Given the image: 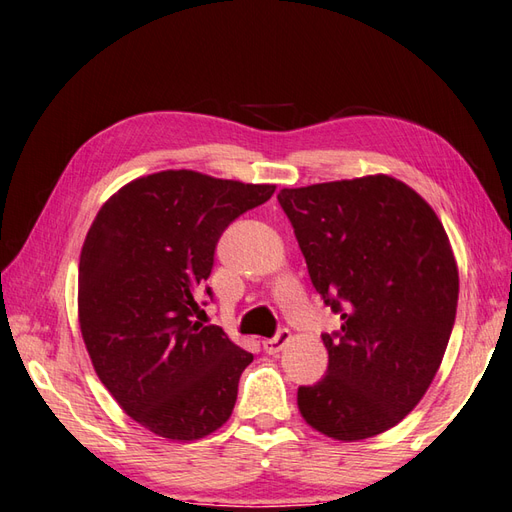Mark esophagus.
Listing matches in <instances>:
<instances>
[{"label": "esophagus", "instance_id": "esophagus-1", "mask_svg": "<svg viewBox=\"0 0 512 512\" xmlns=\"http://www.w3.org/2000/svg\"><path fill=\"white\" fill-rule=\"evenodd\" d=\"M289 339H291V331H289V328H280V331H278L274 337L265 339L263 346H265V350L269 352V355H276V352H280L282 348L287 346Z\"/></svg>", "mask_w": 512, "mask_h": 512}]
</instances>
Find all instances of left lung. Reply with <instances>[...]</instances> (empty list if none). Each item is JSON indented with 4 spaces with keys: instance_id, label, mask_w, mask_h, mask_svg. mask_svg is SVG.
Here are the masks:
<instances>
[{
    "instance_id": "left-lung-1",
    "label": "left lung",
    "mask_w": 512,
    "mask_h": 512,
    "mask_svg": "<svg viewBox=\"0 0 512 512\" xmlns=\"http://www.w3.org/2000/svg\"><path fill=\"white\" fill-rule=\"evenodd\" d=\"M315 291L339 315L324 333V379L300 385L306 423L363 440L410 414L434 381L456 322L458 267L429 203L388 175L285 188Z\"/></svg>"
}]
</instances>
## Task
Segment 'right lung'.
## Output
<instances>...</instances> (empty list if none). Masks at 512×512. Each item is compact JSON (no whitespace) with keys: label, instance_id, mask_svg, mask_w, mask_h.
<instances>
[{"label":"right lung","instance_id":"add662e5","mask_svg":"<svg viewBox=\"0 0 512 512\" xmlns=\"http://www.w3.org/2000/svg\"><path fill=\"white\" fill-rule=\"evenodd\" d=\"M276 186L164 170L120 188L89 227L78 320L96 374L133 420L197 440L230 418L252 352L199 322L225 227Z\"/></svg>","mask_w":512,"mask_h":512}]
</instances>
